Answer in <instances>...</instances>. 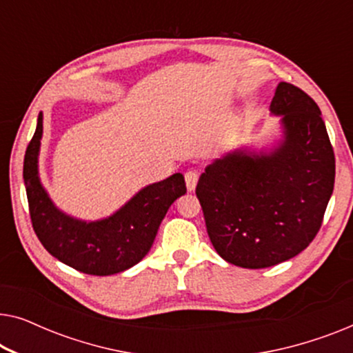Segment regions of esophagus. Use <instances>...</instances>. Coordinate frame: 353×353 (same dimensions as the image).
<instances>
[{
    "mask_svg": "<svg viewBox=\"0 0 353 353\" xmlns=\"http://www.w3.org/2000/svg\"><path fill=\"white\" fill-rule=\"evenodd\" d=\"M197 180H199V173H197L196 170H188L185 173V181H186L188 191H194L196 190Z\"/></svg>",
    "mask_w": 353,
    "mask_h": 353,
    "instance_id": "obj_1",
    "label": "esophagus"
}]
</instances>
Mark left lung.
I'll return each mask as SVG.
<instances>
[{"mask_svg":"<svg viewBox=\"0 0 353 353\" xmlns=\"http://www.w3.org/2000/svg\"><path fill=\"white\" fill-rule=\"evenodd\" d=\"M270 110L281 117V141L270 151L225 154L196 186L212 245L243 268L273 267L301 254L334 190V151L315 101L281 81Z\"/></svg>","mask_w":353,"mask_h":353,"instance_id":"obj_1","label":"left lung"}]
</instances>
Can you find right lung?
Instances as JSON below:
<instances>
[{
    "mask_svg": "<svg viewBox=\"0 0 353 353\" xmlns=\"http://www.w3.org/2000/svg\"><path fill=\"white\" fill-rule=\"evenodd\" d=\"M43 114L23 159L28 210L33 230L52 257L94 276L132 268L149 252L168 207L186 192L181 173L138 191L108 219L85 221L57 209L38 176Z\"/></svg>",
    "mask_w": 353,
    "mask_h": 353,
    "instance_id": "obj_1",
    "label": "right lung"
}]
</instances>
